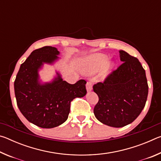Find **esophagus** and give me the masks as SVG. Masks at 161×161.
I'll use <instances>...</instances> for the list:
<instances>
[{
	"instance_id": "1",
	"label": "esophagus",
	"mask_w": 161,
	"mask_h": 161,
	"mask_svg": "<svg viewBox=\"0 0 161 161\" xmlns=\"http://www.w3.org/2000/svg\"><path fill=\"white\" fill-rule=\"evenodd\" d=\"M86 86L87 92H90L92 90V83L91 82V81H87Z\"/></svg>"
}]
</instances>
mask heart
Wrapping results in <instances>:
<instances>
[{"mask_svg": "<svg viewBox=\"0 0 161 161\" xmlns=\"http://www.w3.org/2000/svg\"><path fill=\"white\" fill-rule=\"evenodd\" d=\"M108 58L103 54H94L83 60L81 66L84 72L88 74H93L103 68V76H107L112 71L114 67L113 62H108ZM106 64H107L106 65Z\"/></svg>", "mask_w": 161, "mask_h": 161, "instance_id": "1", "label": "heart"}]
</instances>
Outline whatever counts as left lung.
Returning a JSON list of instances; mask_svg holds the SVG:
<instances>
[{
	"label": "left lung",
	"mask_w": 161,
	"mask_h": 161,
	"mask_svg": "<svg viewBox=\"0 0 161 161\" xmlns=\"http://www.w3.org/2000/svg\"><path fill=\"white\" fill-rule=\"evenodd\" d=\"M119 53L123 63L103 82L93 86L99 97L95 116L102 124L115 128L126 126L139 116L148 93L145 69L138 59L124 50Z\"/></svg>",
	"instance_id": "8db88e82"
}]
</instances>
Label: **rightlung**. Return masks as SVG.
I'll list each match as a JSON object with an SVG mask.
<instances>
[{"label": "right lung", "mask_w": 161, "mask_h": 161, "mask_svg": "<svg viewBox=\"0 0 161 161\" xmlns=\"http://www.w3.org/2000/svg\"><path fill=\"white\" fill-rule=\"evenodd\" d=\"M59 54L58 49L50 46L32 51L20 65L14 82L20 112L28 121L43 129L58 126L66 121L71 102L86 94L85 80L71 84L62 80L58 72L52 82L40 83L38 71L44 63L53 64Z\"/></svg>", "instance_id": "right-lung-1"}]
</instances>
